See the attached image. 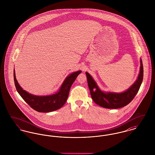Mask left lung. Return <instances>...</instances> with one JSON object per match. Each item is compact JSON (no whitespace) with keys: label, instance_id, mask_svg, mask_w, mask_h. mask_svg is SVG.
<instances>
[{"label":"left lung","instance_id":"1","mask_svg":"<svg viewBox=\"0 0 155 155\" xmlns=\"http://www.w3.org/2000/svg\"><path fill=\"white\" fill-rule=\"evenodd\" d=\"M140 70L137 80L127 91L121 93H104L98 87L92 77L85 72L90 94L93 101L98 105L107 108H119L129 104L139 90L143 78V67L140 60Z\"/></svg>","mask_w":155,"mask_h":155}]
</instances>
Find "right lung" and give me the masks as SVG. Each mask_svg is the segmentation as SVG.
<instances>
[{
  "label": "right lung",
  "mask_w": 155,
  "mask_h": 155,
  "mask_svg": "<svg viewBox=\"0 0 155 155\" xmlns=\"http://www.w3.org/2000/svg\"><path fill=\"white\" fill-rule=\"evenodd\" d=\"M81 72V71H78L71 74L66 78L58 93L47 96L32 95L24 90L16 80L15 70L13 71V77L17 91L29 106L36 111L47 113L57 110L64 105L67 100L72 84Z\"/></svg>",
  "instance_id": "obj_1"
}]
</instances>
